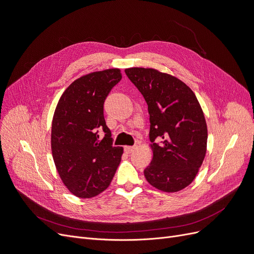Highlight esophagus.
Segmentation results:
<instances>
[{
	"mask_svg": "<svg viewBox=\"0 0 254 254\" xmlns=\"http://www.w3.org/2000/svg\"><path fill=\"white\" fill-rule=\"evenodd\" d=\"M134 146H125L124 147V150L126 153H131L133 150H134Z\"/></svg>",
	"mask_w": 254,
	"mask_h": 254,
	"instance_id": "1",
	"label": "esophagus"
}]
</instances>
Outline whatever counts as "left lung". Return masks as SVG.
Returning <instances> with one entry per match:
<instances>
[{"label": "left lung", "mask_w": 254, "mask_h": 254, "mask_svg": "<svg viewBox=\"0 0 254 254\" xmlns=\"http://www.w3.org/2000/svg\"><path fill=\"white\" fill-rule=\"evenodd\" d=\"M125 73L148 105L153 156L145 178L160 190L179 191L193 182L205 157L207 128L200 104L175 76L145 67Z\"/></svg>", "instance_id": "1"}]
</instances>
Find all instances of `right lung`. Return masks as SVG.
Instances as JSON below:
<instances>
[{
  "label": "right lung",
  "mask_w": 254,
  "mask_h": 254,
  "mask_svg": "<svg viewBox=\"0 0 254 254\" xmlns=\"http://www.w3.org/2000/svg\"><path fill=\"white\" fill-rule=\"evenodd\" d=\"M121 79L120 68L81 76L65 89L57 104L52 123L53 159L61 180L76 197L101 194L120 165L123 147L112 145L104 103Z\"/></svg>",
  "instance_id": "1"
}]
</instances>
